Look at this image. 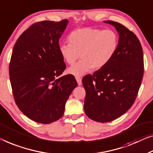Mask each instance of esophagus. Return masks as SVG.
<instances>
[{
    "instance_id": "1",
    "label": "esophagus",
    "mask_w": 153,
    "mask_h": 153,
    "mask_svg": "<svg viewBox=\"0 0 153 153\" xmlns=\"http://www.w3.org/2000/svg\"><path fill=\"white\" fill-rule=\"evenodd\" d=\"M76 81H77V84H78V85H82V79L80 78V77H76Z\"/></svg>"
}]
</instances>
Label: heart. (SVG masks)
<instances>
[{
	"mask_svg": "<svg viewBox=\"0 0 153 153\" xmlns=\"http://www.w3.org/2000/svg\"><path fill=\"white\" fill-rule=\"evenodd\" d=\"M69 44H62L59 52L64 62L73 65L68 74L82 76L91 69L100 70L108 65L117 53L120 38L113 29L82 28L71 31L68 36Z\"/></svg>",
	"mask_w": 153,
	"mask_h": 153,
	"instance_id": "1",
	"label": "heart"
}]
</instances>
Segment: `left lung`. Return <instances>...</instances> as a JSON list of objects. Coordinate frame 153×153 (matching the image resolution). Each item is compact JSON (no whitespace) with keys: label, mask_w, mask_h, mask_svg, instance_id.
<instances>
[{"label":"left lung","mask_w":153,"mask_h":153,"mask_svg":"<svg viewBox=\"0 0 153 153\" xmlns=\"http://www.w3.org/2000/svg\"><path fill=\"white\" fill-rule=\"evenodd\" d=\"M104 22L115 27L119 33L117 52L105 67L82 79L84 112L90 119L102 123L127 112L135 102L143 75V50L135 34L118 22Z\"/></svg>","instance_id":"8db88e82"}]
</instances>
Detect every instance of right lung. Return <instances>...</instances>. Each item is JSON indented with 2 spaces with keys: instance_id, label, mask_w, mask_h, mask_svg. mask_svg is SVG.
Listing matches in <instances>:
<instances>
[{
  "instance_id": "right-lung-1",
  "label": "right lung",
  "mask_w": 153,
  "mask_h": 153,
  "mask_svg": "<svg viewBox=\"0 0 153 153\" xmlns=\"http://www.w3.org/2000/svg\"><path fill=\"white\" fill-rule=\"evenodd\" d=\"M69 21H41L18 38L10 64V78L18 108L34 122L50 124L62 117L65 104L77 86L74 77L57 78L66 69L59 39Z\"/></svg>"
}]
</instances>
